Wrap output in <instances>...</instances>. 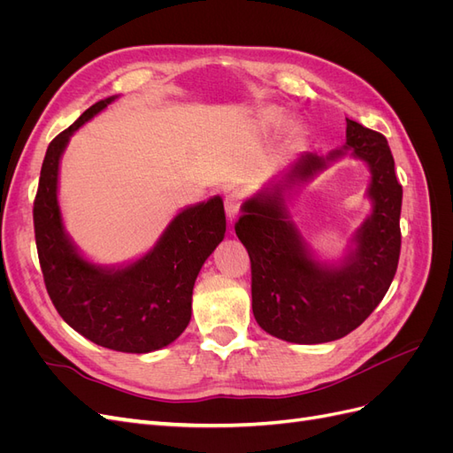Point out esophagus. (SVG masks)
I'll use <instances>...</instances> for the list:
<instances>
[{
	"label": "esophagus",
	"mask_w": 453,
	"mask_h": 453,
	"mask_svg": "<svg viewBox=\"0 0 453 453\" xmlns=\"http://www.w3.org/2000/svg\"><path fill=\"white\" fill-rule=\"evenodd\" d=\"M240 203H242L240 193H230V195L225 198V210H226V217H228V221H234V219L238 217V211H240Z\"/></svg>",
	"instance_id": "34e87169"
}]
</instances>
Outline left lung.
<instances>
[{"mask_svg":"<svg viewBox=\"0 0 453 453\" xmlns=\"http://www.w3.org/2000/svg\"><path fill=\"white\" fill-rule=\"evenodd\" d=\"M346 145L328 157L304 153L285 175V185L308 181L349 149L368 164L372 213L355 232V250L340 266L315 260L291 221L283 185L242 205L236 236L251 258L253 315L260 328L295 344H323L355 331L386 296L401 255L403 187L395 160L380 132L346 119Z\"/></svg>","mask_w":453,"mask_h":453,"instance_id":"left-lung-1","label":"left lung"}]
</instances>
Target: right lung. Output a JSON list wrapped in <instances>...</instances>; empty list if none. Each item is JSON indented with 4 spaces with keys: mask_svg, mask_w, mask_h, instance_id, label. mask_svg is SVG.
I'll list each match as a JSON object with an SVG mask.
<instances>
[{
    "mask_svg": "<svg viewBox=\"0 0 453 453\" xmlns=\"http://www.w3.org/2000/svg\"><path fill=\"white\" fill-rule=\"evenodd\" d=\"M115 98L96 102L49 143L34 202L35 243L47 293L67 325L102 348L149 353L187 328L196 276L223 242L226 219L219 196L190 205L153 250L122 268L96 266L77 253L58 205L60 157L72 134Z\"/></svg>",
    "mask_w": 453,
    "mask_h": 453,
    "instance_id": "1",
    "label": "right lung"
}]
</instances>
